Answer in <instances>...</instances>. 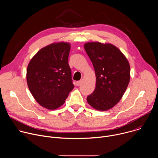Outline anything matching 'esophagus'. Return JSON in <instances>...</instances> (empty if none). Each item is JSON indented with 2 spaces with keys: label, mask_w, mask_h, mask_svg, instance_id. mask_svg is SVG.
Returning a JSON list of instances; mask_svg holds the SVG:
<instances>
[{
  "label": "esophagus",
  "mask_w": 158,
  "mask_h": 158,
  "mask_svg": "<svg viewBox=\"0 0 158 158\" xmlns=\"http://www.w3.org/2000/svg\"><path fill=\"white\" fill-rule=\"evenodd\" d=\"M82 83V81H77L76 82V85H81Z\"/></svg>",
  "instance_id": "34e87169"
}]
</instances>
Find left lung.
<instances>
[{
    "mask_svg": "<svg viewBox=\"0 0 158 158\" xmlns=\"http://www.w3.org/2000/svg\"><path fill=\"white\" fill-rule=\"evenodd\" d=\"M95 71L96 87L87 96L94 109L106 111L123 98L130 81V65L123 53L113 44L89 42L84 45Z\"/></svg>",
    "mask_w": 158,
    "mask_h": 158,
    "instance_id": "left-lung-1",
    "label": "left lung"
}]
</instances>
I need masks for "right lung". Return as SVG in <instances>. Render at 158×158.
<instances>
[{
    "mask_svg": "<svg viewBox=\"0 0 158 158\" xmlns=\"http://www.w3.org/2000/svg\"><path fill=\"white\" fill-rule=\"evenodd\" d=\"M71 44L59 42L40 49L30 60L26 74L29 91L43 107L62 106L74 89L68 64Z\"/></svg>",
    "mask_w": 158,
    "mask_h": 158,
    "instance_id": "right-lung-1",
    "label": "right lung"
}]
</instances>
